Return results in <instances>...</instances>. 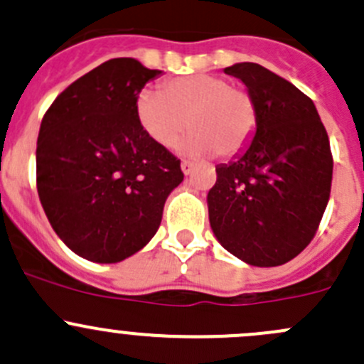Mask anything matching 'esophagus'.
<instances>
[{
    "mask_svg": "<svg viewBox=\"0 0 364 364\" xmlns=\"http://www.w3.org/2000/svg\"><path fill=\"white\" fill-rule=\"evenodd\" d=\"M181 171L185 172L186 176L192 174V171H193V161H190V160H183V161H181Z\"/></svg>",
    "mask_w": 364,
    "mask_h": 364,
    "instance_id": "34e87169",
    "label": "esophagus"
}]
</instances>
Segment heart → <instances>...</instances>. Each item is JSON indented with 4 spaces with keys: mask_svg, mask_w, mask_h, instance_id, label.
Returning a JSON list of instances; mask_svg holds the SVG:
<instances>
[{
    "mask_svg": "<svg viewBox=\"0 0 364 364\" xmlns=\"http://www.w3.org/2000/svg\"><path fill=\"white\" fill-rule=\"evenodd\" d=\"M135 116L146 135L161 148H176L188 127V155L216 153L223 159L243 151L259 124L250 91L213 73L174 77L161 82L160 91L144 87L135 97Z\"/></svg>",
    "mask_w": 364,
    "mask_h": 364,
    "instance_id": "1",
    "label": "heart"
}]
</instances>
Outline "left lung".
<instances>
[{
    "label": "left lung",
    "instance_id": "8db88e82",
    "mask_svg": "<svg viewBox=\"0 0 364 364\" xmlns=\"http://www.w3.org/2000/svg\"><path fill=\"white\" fill-rule=\"evenodd\" d=\"M243 80L259 109L243 155L216 167L209 223L222 247L259 267L280 266L314 240L331 193L329 137L311 98L257 63L223 70Z\"/></svg>",
    "mask_w": 364,
    "mask_h": 364
}]
</instances>
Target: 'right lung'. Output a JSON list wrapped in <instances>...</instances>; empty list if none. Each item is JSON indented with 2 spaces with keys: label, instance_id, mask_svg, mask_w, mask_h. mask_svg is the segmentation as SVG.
I'll list each match as a JSON object with an SVG mask.
<instances>
[{
  "label": "right lung",
  "instance_id": "add662e5",
  "mask_svg": "<svg viewBox=\"0 0 364 364\" xmlns=\"http://www.w3.org/2000/svg\"><path fill=\"white\" fill-rule=\"evenodd\" d=\"M160 70L114 58L50 104L36 142V188L54 232L72 252L119 262L159 230L179 161L146 135L135 97Z\"/></svg>",
  "mask_w": 364,
  "mask_h": 364
}]
</instances>
